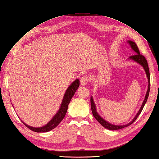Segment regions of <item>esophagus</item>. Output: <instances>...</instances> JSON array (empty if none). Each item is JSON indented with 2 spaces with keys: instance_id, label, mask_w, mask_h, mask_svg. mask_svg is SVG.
I'll use <instances>...</instances> for the list:
<instances>
[{
  "instance_id": "obj_1",
  "label": "esophagus",
  "mask_w": 159,
  "mask_h": 159,
  "mask_svg": "<svg viewBox=\"0 0 159 159\" xmlns=\"http://www.w3.org/2000/svg\"><path fill=\"white\" fill-rule=\"evenodd\" d=\"M88 80H89V79H88V76H86V75L83 76L82 78H81V80H80V84L81 85H86L88 84Z\"/></svg>"
}]
</instances>
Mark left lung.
I'll return each instance as SVG.
<instances>
[{
    "instance_id": "left-lung-1",
    "label": "left lung",
    "mask_w": 159,
    "mask_h": 159,
    "mask_svg": "<svg viewBox=\"0 0 159 159\" xmlns=\"http://www.w3.org/2000/svg\"><path fill=\"white\" fill-rule=\"evenodd\" d=\"M127 43H128V44L130 45L132 49L136 53L135 55H132V56H130L129 58H128V59H131V60H132V61H134L136 63H138L139 64H140L141 66H143V69L144 70V71L146 72V75H147V77L148 78V89L147 91V93H146L144 100L143 102L142 106H141L140 110L138 111V113L136 114V115L135 116L134 118L132 119V120L130 122L125 124V125H114V124H112L108 122V121H106V120H104V118H102L100 116V114L98 113V111L96 110V106L95 104V103H94V101H93L92 96H91V98H90V102H91V108H92V114L93 115L94 118H95L97 120L98 122H99L102 126H104V128H107V129L110 130H116L122 129V128H124L131 125V124L136 120V118H138V116L141 113V111H142V110L144 108V106L146 104V102H147V101L148 97V95H149V92H150V87H151V76H150L148 66V63H147V59H145V57L143 56V55L140 54L139 49L138 47H137L136 44L134 42H133L132 41H127Z\"/></svg>"
}]
</instances>
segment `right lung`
Segmentation results:
<instances>
[{
	"instance_id": "1",
	"label": "right lung",
	"mask_w": 159,
	"mask_h": 159,
	"mask_svg": "<svg viewBox=\"0 0 159 159\" xmlns=\"http://www.w3.org/2000/svg\"><path fill=\"white\" fill-rule=\"evenodd\" d=\"M79 85L80 80L78 79L75 80L70 84V86L67 88L65 94H64L59 109L57 111V113L55 114V115L53 116V117L51 118V120L48 124H45V126L41 127H33L27 125V124H25L22 121L23 123L30 130L36 132H46L53 130V128L57 126L58 124L61 122L62 120L65 117L67 110L68 105H69L71 98L74 96L76 90L79 88Z\"/></svg>"
}]
</instances>
